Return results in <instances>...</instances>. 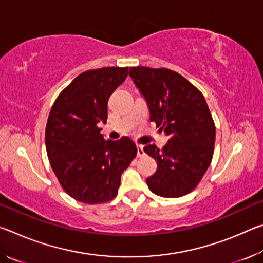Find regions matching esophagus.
Masks as SVG:
<instances>
[{
    "mask_svg": "<svg viewBox=\"0 0 263 263\" xmlns=\"http://www.w3.org/2000/svg\"><path fill=\"white\" fill-rule=\"evenodd\" d=\"M144 154H145L144 146H142V145H137V155H138V157H139V158L144 157Z\"/></svg>",
    "mask_w": 263,
    "mask_h": 263,
    "instance_id": "obj_1",
    "label": "esophagus"
}]
</instances>
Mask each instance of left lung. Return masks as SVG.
Returning <instances> with one entry per match:
<instances>
[{
	"mask_svg": "<svg viewBox=\"0 0 263 263\" xmlns=\"http://www.w3.org/2000/svg\"><path fill=\"white\" fill-rule=\"evenodd\" d=\"M128 75L147 102L151 122L169 137L162 149L155 145L144 147L158 163L146 183L162 197L189 194L201 182L213 155L216 126L205 99L174 70L138 66Z\"/></svg>",
	"mask_w": 263,
	"mask_h": 263,
	"instance_id": "1",
	"label": "left lung"
}]
</instances>
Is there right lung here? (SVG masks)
I'll list each match as a JSON object with an SVG mask.
<instances>
[{"label":"right lung","instance_id":"1","mask_svg":"<svg viewBox=\"0 0 263 263\" xmlns=\"http://www.w3.org/2000/svg\"><path fill=\"white\" fill-rule=\"evenodd\" d=\"M127 72V67L83 72L52 105L45 130L47 157L62 188L79 202L100 204L114 199L123 172L137 155L130 138L105 140L99 127L108 119L109 97Z\"/></svg>","mask_w":263,"mask_h":263}]
</instances>
